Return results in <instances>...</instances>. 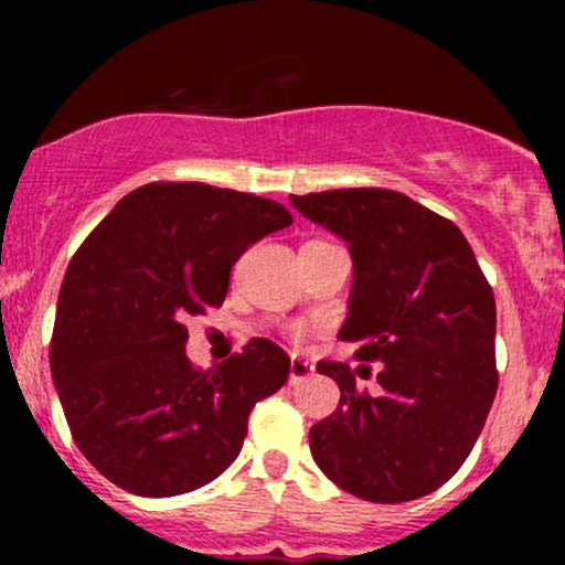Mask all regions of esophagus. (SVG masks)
Returning a JSON list of instances; mask_svg holds the SVG:
<instances>
[{
  "mask_svg": "<svg viewBox=\"0 0 565 565\" xmlns=\"http://www.w3.org/2000/svg\"><path fill=\"white\" fill-rule=\"evenodd\" d=\"M310 374H313V364L300 359V355H291V361H289V385H300V382L308 380Z\"/></svg>",
  "mask_w": 565,
  "mask_h": 565,
  "instance_id": "1",
  "label": "esophagus"
}]
</instances>
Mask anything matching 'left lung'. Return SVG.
Returning a JSON list of instances; mask_svg holds the SVG:
<instances>
[{
	"instance_id": "obj_1",
	"label": "left lung",
	"mask_w": 565,
	"mask_h": 565,
	"mask_svg": "<svg viewBox=\"0 0 565 565\" xmlns=\"http://www.w3.org/2000/svg\"><path fill=\"white\" fill-rule=\"evenodd\" d=\"M289 201L353 257L340 340L359 345L361 366L316 364L340 387V406L310 427V454L366 502L430 494L462 468L494 404V291L462 231L404 193L340 188ZM372 360L377 394L354 385Z\"/></svg>"
}]
</instances>
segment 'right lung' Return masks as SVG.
Here are the masks:
<instances>
[{"mask_svg":"<svg viewBox=\"0 0 565 565\" xmlns=\"http://www.w3.org/2000/svg\"><path fill=\"white\" fill-rule=\"evenodd\" d=\"M291 225L287 206L204 183H148L84 238L57 297L50 369L76 446L138 497L201 489L242 451L249 412L289 377L255 337L201 372L188 316L223 305L249 244Z\"/></svg>","mask_w":565,"mask_h":565,"instance_id":"add662e5","label":"right lung"}]
</instances>
